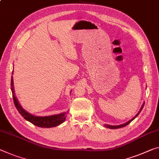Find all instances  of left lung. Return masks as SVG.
Instances as JSON below:
<instances>
[{"label": "left lung", "mask_w": 159, "mask_h": 159, "mask_svg": "<svg viewBox=\"0 0 159 159\" xmlns=\"http://www.w3.org/2000/svg\"><path fill=\"white\" fill-rule=\"evenodd\" d=\"M143 105H144V102L143 103V105H142V107H141V109H140V110L139 111V112L137 113V115H135V117H134L132 118V120H130L129 121H128L127 122H126V123H125V124H122V125H115V126H112V125H105V127H107V128H109V129H119V128H121V127H125V126H127V125H129V123L132 122V120H134L136 117H137V116L139 115V114L140 113V112L142 111V109H143Z\"/></svg>", "instance_id": "8db88e82"}]
</instances>
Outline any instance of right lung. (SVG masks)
Wrapping results in <instances>:
<instances>
[{
    "label": "right lung",
    "instance_id": "1",
    "mask_svg": "<svg viewBox=\"0 0 159 159\" xmlns=\"http://www.w3.org/2000/svg\"><path fill=\"white\" fill-rule=\"evenodd\" d=\"M13 74V70H12ZM11 90L12 93V98L15 106L16 107V109L18 110L20 114L23 117L25 120L29 121L32 124L37 126L39 127H44V128H50L57 127V126L61 125L66 120L67 114L69 112H62L61 114L54 115L51 116H45V117H38V116H34L33 115L30 114L26 110H24L22 106L20 105V103L17 100V98L15 95L14 87H13V79H12V75L11 77Z\"/></svg>",
    "mask_w": 159,
    "mask_h": 159
}]
</instances>
